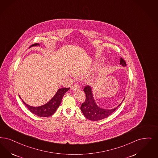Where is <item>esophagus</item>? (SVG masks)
<instances>
[{
	"label": "esophagus",
	"instance_id": "34e87169",
	"mask_svg": "<svg viewBox=\"0 0 158 158\" xmlns=\"http://www.w3.org/2000/svg\"><path fill=\"white\" fill-rule=\"evenodd\" d=\"M79 86L77 85H74L73 86H72V87H71V89L72 90H78V89H79Z\"/></svg>",
	"mask_w": 158,
	"mask_h": 158
}]
</instances>
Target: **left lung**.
Returning a JSON list of instances; mask_svg holds the SVG:
<instances>
[{
	"mask_svg": "<svg viewBox=\"0 0 158 158\" xmlns=\"http://www.w3.org/2000/svg\"><path fill=\"white\" fill-rule=\"evenodd\" d=\"M120 64L123 67L126 66L125 61L122 57H120ZM83 91L86 94V99L82 103L81 106V110L84 116L89 120L97 121L107 118L120 106L124 100L123 99L118 106L113 109H104L99 106L96 103L92 88L90 86H86L83 89Z\"/></svg>",
	"mask_w": 158,
	"mask_h": 158,
	"instance_id": "obj_1",
	"label": "left lung"
}]
</instances>
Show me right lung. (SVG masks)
I'll return each mask as SVG.
<instances>
[{"mask_svg": "<svg viewBox=\"0 0 158 158\" xmlns=\"http://www.w3.org/2000/svg\"><path fill=\"white\" fill-rule=\"evenodd\" d=\"M40 46V44H32L29 47V48L33 46ZM69 89L70 88L58 89L56 94L54 95V96L49 101L44 105L37 106V107H34L26 104L25 102L21 99L20 96L19 95V96L20 99H22L23 103L27 107V109L32 112V114H35L40 117H49L52 116L54 113H55L57 109L61 103L63 96L69 90Z\"/></svg>", "mask_w": 158, "mask_h": 158, "instance_id": "right-lung-1", "label": "right lung"}]
</instances>
